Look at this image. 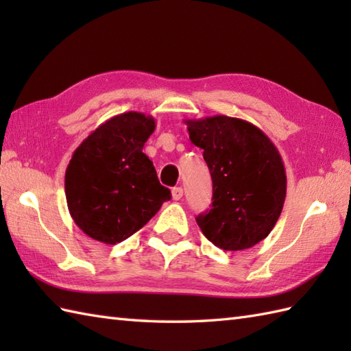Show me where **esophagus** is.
Here are the masks:
<instances>
[{
	"label": "esophagus",
	"mask_w": 351,
	"mask_h": 351,
	"mask_svg": "<svg viewBox=\"0 0 351 351\" xmlns=\"http://www.w3.org/2000/svg\"><path fill=\"white\" fill-rule=\"evenodd\" d=\"M184 195V191L181 187H175L173 190H171V197H173V200H180Z\"/></svg>",
	"instance_id": "esophagus-1"
}]
</instances>
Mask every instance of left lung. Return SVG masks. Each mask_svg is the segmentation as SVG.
I'll use <instances>...</instances> for the list:
<instances>
[{"instance_id":"8db88e82","label":"left lung","mask_w":351,"mask_h":351,"mask_svg":"<svg viewBox=\"0 0 351 351\" xmlns=\"http://www.w3.org/2000/svg\"><path fill=\"white\" fill-rule=\"evenodd\" d=\"M213 178V208L196 217L223 250H244L271 232L287 196V175L273 141L258 126L229 116L185 119Z\"/></svg>"}]
</instances>
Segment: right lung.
I'll use <instances>...</instances> for the list:
<instances>
[{
	"label": "right lung",
	"mask_w": 351,
	"mask_h": 351,
	"mask_svg": "<svg viewBox=\"0 0 351 351\" xmlns=\"http://www.w3.org/2000/svg\"><path fill=\"white\" fill-rule=\"evenodd\" d=\"M155 119L138 111L99 125L72 155L64 191L71 217L86 235L121 243L143 228L171 197L143 154Z\"/></svg>",
	"instance_id": "right-lung-1"
}]
</instances>
